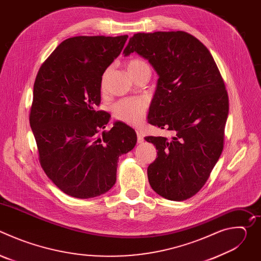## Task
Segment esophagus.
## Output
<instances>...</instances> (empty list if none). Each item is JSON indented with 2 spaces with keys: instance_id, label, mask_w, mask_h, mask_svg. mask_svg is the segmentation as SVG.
I'll return each instance as SVG.
<instances>
[{
  "instance_id": "1",
  "label": "esophagus",
  "mask_w": 261,
  "mask_h": 261,
  "mask_svg": "<svg viewBox=\"0 0 261 261\" xmlns=\"http://www.w3.org/2000/svg\"><path fill=\"white\" fill-rule=\"evenodd\" d=\"M136 134H137V141L138 143H142L144 141V138H143V134L141 132V130H136Z\"/></svg>"
}]
</instances>
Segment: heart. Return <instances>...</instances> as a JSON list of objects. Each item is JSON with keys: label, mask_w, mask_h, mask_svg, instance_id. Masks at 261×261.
<instances>
[{"label": "heart", "mask_w": 261, "mask_h": 261, "mask_svg": "<svg viewBox=\"0 0 261 261\" xmlns=\"http://www.w3.org/2000/svg\"><path fill=\"white\" fill-rule=\"evenodd\" d=\"M126 67L130 75L134 77L136 74L141 71L150 70L148 65L139 59H131L126 63ZM151 71V70H150ZM109 70L107 69L102 75L101 85L104 86L105 80L108 75ZM147 111V102L143 98H128L123 99L114 104L113 115L115 119L129 125H138L143 120Z\"/></svg>", "instance_id": "obj_1"}]
</instances>
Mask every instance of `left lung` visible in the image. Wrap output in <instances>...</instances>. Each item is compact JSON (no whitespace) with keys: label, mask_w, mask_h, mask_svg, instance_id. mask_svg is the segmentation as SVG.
I'll use <instances>...</instances> for the list:
<instances>
[{"label":"left lung","mask_w":261,"mask_h":261,"mask_svg":"<svg viewBox=\"0 0 261 261\" xmlns=\"http://www.w3.org/2000/svg\"><path fill=\"white\" fill-rule=\"evenodd\" d=\"M146 59L159 75L147 122L172 137L146 136L158 157L147 167L152 189L182 201L206 182L224 144L228 95L208 49L182 32L137 33L124 49Z\"/></svg>","instance_id":"obj_1"}]
</instances>
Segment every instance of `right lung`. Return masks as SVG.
Returning <instances> with one entry per match:
<instances>
[{"label": "right lung", "instance_id": "obj_1", "mask_svg": "<svg viewBox=\"0 0 261 261\" xmlns=\"http://www.w3.org/2000/svg\"><path fill=\"white\" fill-rule=\"evenodd\" d=\"M128 35L77 36L64 40L37 74L30 125L46 175L69 196L106 193L117 180L119 157L136 144L135 131L96 110L104 71L121 54Z\"/></svg>", "mask_w": 261, "mask_h": 261}]
</instances>
